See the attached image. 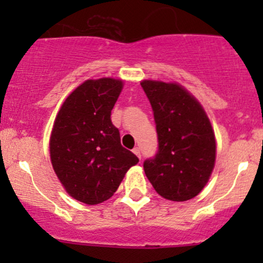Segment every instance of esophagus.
<instances>
[{
    "instance_id": "obj_1",
    "label": "esophagus",
    "mask_w": 263,
    "mask_h": 263,
    "mask_svg": "<svg viewBox=\"0 0 263 263\" xmlns=\"http://www.w3.org/2000/svg\"><path fill=\"white\" fill-rule=\"evenodd\" d=\"M132 151H134V153H135V154H136V155H137V156H139V158H140V159H141V150H140V147H135V148H134V150H132Z\"/></svg>"
}]
</instances>
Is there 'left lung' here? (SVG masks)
I'll return each mask as SVG.
<instances>
[{"label": "left lung", "instance_id": "obj_1", "mask_svg": "<svg viewBox=\"0 0 263 263\" xmlns=\"http://www.w3.org/2000/svg\"><path fill=\"white\" fill-rule=\"evenodd\" d=\"M154 112L158 153L144 161L147 179L161 197L187 201L210 178L216 144L210 119L195 97L176 82L144 80Z\"/></svg>", "mask_w": 263, "mask_h": 263}]
</instances>
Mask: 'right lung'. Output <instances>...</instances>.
Listing matches in <instances>:
<instances>
[{
    "label": "right lung",
    "mask_w": 263,
    "mask_h": 263,
    "mask_svg": "<svg viewBox=\"0 0 263 263\" xmlns=\"http://www.w3.org/2000/svg\"><path fill=\"white\" fill-rule=\"evenodd\" d=\"M122 80H86L63 102L49 140L50 161L66 192L86 205L113 196L139 158L121 145L110 113Z\"/></svg>",
    "instance_id": "1"
}]
</instances>
